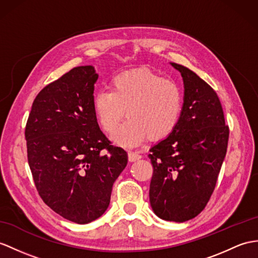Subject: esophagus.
Masks as SVG:
<instances>
[{
  "label": "esophagus",
  "mask_w": 258,
  "mask_h": 258,
  "mask_svg": "<svg viewBox=\"0 0 258 258\" xmlns=\"http://www.w3.org/2000/svg\"><path fill=\"white\" fill-rule=\"evenodd\" d=\"M128 158H129L130 162H135V161L140 160L141 159V155L139 153H137V152H133V151H129V152H128Z\"/></svg>",
  "instance_id": "obj_1"
}]
</instances>
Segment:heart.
I'll return each instance as SVG.
<instances>
[{
    "label": "heart",
    "instance_id": "heart-1",
    "mask_svg": "<svg viewBox=\"0 0 258 258\" xmlns=\"http://www.w3.org/2000/svg\"><path fill=\"white\" fill-rule=\"evenodd\" d=\"M110 87L94 95L93 109L106 133L116 129L124 112L128 116L111 136L118 146L135 147L147 137L163 139L177 125L183 93L176 82L140 69L116 75Z\"/></svg>",
    "mask_w": 258,
    "mask_h": 258
}]
</instances>
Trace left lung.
I'll return each mask as SVG.
<instances>
[{"mask_svg":"<svg viewBox=\"0 0 258 258\" xmlns=\"http://www.w3.org/2000/svg\"><path fill=\"white\" fill-rule=\"evenodd\" d=\"M171 64L183 78L184 104L175 129L150 149L149 196L159 218L185 222L209 202L227 153L229 127L215 90L188 68Z\"/></svg>","mask_w":258,"mask_h":258,"instance_id":"1","label":"left lung"}]
</instances>
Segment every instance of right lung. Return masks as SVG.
<instances>
[{"label": "right lung", "mask_w": 258, "mask_h": 258, "mask_svg": "<svg viewBox=\"0 0 258 258\" xmlns=\"http://www.w3.org/2000/svg\"><path fill=\"white\" fill-rule=\"evenodd\" d=\"M93 66L73 68L36 96L25 129L27 158L41 199L61 217L90 223L107 210L128 154L99 129Z\"/></svg>", "instance_id": "right-lung-1"}]
</instances>
